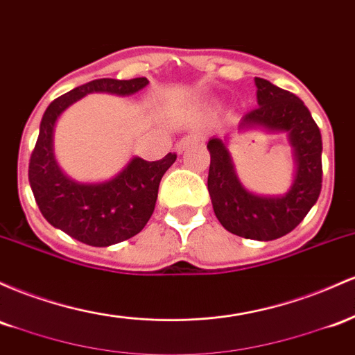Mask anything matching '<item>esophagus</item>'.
<instances>
[{
    "instance_id": "34e87169",
    "label": "esophagus",
    "mask_w": 355,
    "mask_h": 355,
    "mask_svg": "<svg viewBox=\"0 0 355 355\" xmlns=\"http://www.w3.org/2000/svg\"><path fill=\"white\" fill-rule=\"evenodd\" d=\"M198 141H201V135H199V134H188V135H184V137H182L181 141H179L178 144H176V153L178 154L184 153V150L188 149L191 144H194V142H198Z\"/></svg>"
}]
</instances>
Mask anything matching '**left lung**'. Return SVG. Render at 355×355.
I'll list each match as a JSON object with an SVG mask.
<instances>
[{
    "label": "left lung",
    "mask_w": 355,
    "mask_h": 355,
    "mask_svg": "<svg viewBox=\"0 0 355 355\" xmlns=\"http://www.w3.org/2000/svg\"><path fill=\"white\" fill-rule=\"evenodd\" d=\"M258 107L243 115L238 130L285 132L293 149L295 176L282 196H261L241 184L228 150L230 137H211L208 191L223 228L241 238L270 241L300 225L322 189V135L309 109L297 95L254 78Z\"/></svg>",
    "instance_id": "obj_1"
}]
</instances>
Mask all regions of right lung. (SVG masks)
Returning <instances> with one entry per match:
<instances>
[{
	"mask_svg": "<svg viewBox=\"0 0 355 355\" xmlns=\"http://www.w3.org/2000/svg\"><path fill=\"white\" fill-rule=\"evenodd\" d=\"M147 85L146 77L98 78L55 98L43 114L28 169L31 191L45 220L85 245L110 246L144 228L156 208L159 182L174 164L176 154L169 153L153 162L134 156L109 181L80 182L67 176L55 159V125L60 115L85 95L102 92L127 97Z\"/></svg>",
	"mask_w": 355,
	"mask_h": 355,
	"instance_id": "add662e5",
	"label": "right lung"
}]
</instances>
